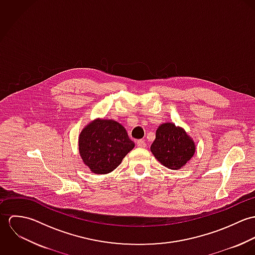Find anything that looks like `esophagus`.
Instances as JSON below:
<instances>
[{
	"instance_id": "1",
	"label": "esophagus",
	"mask_w": 255,
	"mask_h": 255,
	"mask_svg": "<svg viewBox=\"0 0 255 255\" xmlns=\"http://www.w3.org/2000/svg\"><path fill=\"white\" fill-rule=\"evenodd\" d=\"M136 144H137L138 147H141V148H144V147H146V142L144 140H142V139L137 140V141H136Z\"/></svg>"
}]
</instances>
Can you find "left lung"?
<instances>
[{
  "label": "left lung",
  "instance_id": "8db88e82",
  "mask_svg": "<svg viewBox=\"0 0 255 255\" xmlns=\"http://www.w3.org/2000/svg\"><path fill=\"white\" fill-rule=\"evenodd\" d=\"M150 149L162 165L179 170L193 156L195 144L182 128L167 123L157 128L156 138Z\"/></svg>",
  "mask_w": 255,
  "mask_h": 255
}]
</instances>
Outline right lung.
Wrapping results in <instances>:
<instances>
[{
  "instance_id": "add662e5",
  "label": "right lung",
  "mask_w": 255,
  "mask_h": 255,
  "mask_svg": "<svg viewBox=\"0 0 255 255\" xmlns=\"http://www.w3.org/2000/svg\"><path fill=\"white\" fill-rule=\"evenodd\" d=\"M79 153L86 166L95 174L115 170L134 147L126 128L113 120H96L79 135Z\"/></svg>"
}]
</instances>
